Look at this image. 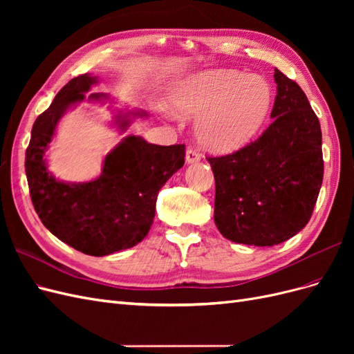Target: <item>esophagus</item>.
I'll use <instances>...</instances> for the list:
<instances>
[{
    "label": "esophagus",
    "mask_w": 354,
    "mask_h": 354,
    "mask_svg": "<svg viewBox=\"0 0 354 354\" xmlns=\"http://www.w3.org/2000/svg\"><path fill=\"white\" fill-rule=\"evenodd\" d=\"M201 160V156L196 151H194V149H187L186 151V162L187 164H196Z\"/></svg>",
    "instance_id": "1"
}]
</instances>
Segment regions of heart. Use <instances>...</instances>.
Here are the masks:
<instances>
[{
  "instance_id": "heart-1",
  "label": "heart",
  "mask_w": 354,
  "mask_h": 354,
  "mask_svg": "<svg viewBox=\"0 0 354 354\" xmlns=\"http://www.w3.org/2000/svg\"><path fill=\"white\" fill-rule=\"evenodd\" d=\"M173 108L183 116H198V142L216 153L248 145L261 130L273 104L270 84L257 75L233 69L208 71L177 84Z\"/></svg>"
}]
</instances>
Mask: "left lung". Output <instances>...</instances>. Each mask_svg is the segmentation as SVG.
Here are the masks:
<instances>
[{"instance_id": "1", "label": "left lung", "mask_w": 354, "mask_h": 354, "mask_svg": "<svg viewBox=\"0 0 354 354\" xmlns=\"http://www.w3.org/2000/svg\"><path fill=\"white\" fill-rule=\"evenodd\" d=\"M273 122L226 156H208L216 178L214 221L224 238L273 246L306 227L324 180L322 131L299 85L274 69Z\"/></svg>"}]
</instances>
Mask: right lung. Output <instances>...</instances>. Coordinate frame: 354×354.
<instances>
[{
  "instance_id": "1",
  "label": "right lung",
  "mask_w": 354,
  "mask_h": 354,
  "mask_svg": "<svg viewBox=\"0 0 354 354\" xmlns=\"http://www.w3.org/2000/svg\"><path fill=\"white\" fill-rule=\"evenodd\" d=\"M97 78L80 75L63 87L32 127L26 149L25 171L29 194L42 224L62 242L87 255L103 257L122 251L145 239L155 217L158 192L183 167L185 145L158 146L140 136H128L103 160L102 174L85 183H66L47 169L46 151L57 122L72 106L84 99L106 100L103 93H91ZM130 116L118 115L122 131Z\"/></svg>"
}]
</instances>
